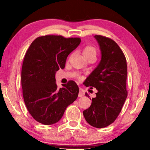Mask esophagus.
I'll use <instances>...</instances> for the list:
<instances>
[{
    "label": "esophagus",
    "instance_id": "1",
    "mask_svg": "<svg viewBox=\"0 0 150 150\" xmlns=\"http://www.w3.org/2000/svg\"><path fill=\"white\" fill-rule=\"evenodd\" d=\"M85 95V91L82 88H79V96L81 97V96H83Z\"/></svg>",
    "mask_w": 150,
    "mask_h": 150
}]
</instances>
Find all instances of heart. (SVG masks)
<instances>
[{
  "label": "heart",
  "instance_id": "b5f03b06",
  "mask_svg": "<svg viewBox=\"0 0 150 150\" xmlns=\"http://www.w3.org/2000/svg\"><path fill=\"white\" fill-rule=\"evenodd\" d=\"M96 53H97V51H96V47L93 46V45H86L83 49V54L85 58L90 56L96 57ZM79 79H80V77Z\"/></svg>",
  "mask_w": 150,
  "mask_h": 150
}]
</instances>
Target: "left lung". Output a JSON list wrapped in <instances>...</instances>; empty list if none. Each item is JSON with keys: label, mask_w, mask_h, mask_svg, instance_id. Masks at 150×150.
I'll list each match as a JSON object with an SVG mask.
<instances>
[{"label": "left lung", "mask_w": 150, "mask_h": 150, "mask_svg": "<svg viewBox=\"0 0 150 150\" xmlns=\"http://www.w3.org/2000/svg\"><path fill=\"white\" fill-rule=\"evenodd\" d=\"M101 50L100 62L85 81L86 87L98 92L90 107L83 111L86 121L97 128L112 124L120 113L128 96L127 63L118 45L109 38L95 35ZM85 95L88 96L86 93ZM91 99V98H90Z\"/></svg>", "instance_id": "obj_1"}]
</instances>
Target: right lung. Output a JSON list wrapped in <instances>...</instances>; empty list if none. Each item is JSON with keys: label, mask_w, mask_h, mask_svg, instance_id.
Instances as JSON below:
<instances>
[{"label": "right lung", "mask_w": 150, "mask_h": 150, "mask_svg": "<svg viewBox=\"0 0 150 150\" xmlns=\"http://www.w3.org/2000/svg\"><path fill=\"white\" fill-rule=\"evenodd\" d=\"M80 38L46 35L32 42L24 58L22 95L28 111L44 125L57 122L66 108L77 99L79 87L70 80L63 88L55 83V73L65 67L67 57L81 43Z\"/></svg>", "instance_id": "right-lung-1"}]
</instances>
